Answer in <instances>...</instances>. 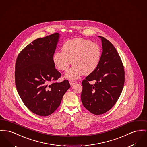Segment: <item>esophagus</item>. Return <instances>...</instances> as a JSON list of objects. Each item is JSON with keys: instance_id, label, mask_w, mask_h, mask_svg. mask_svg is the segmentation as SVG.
Returning a JSON list of instances; mask_svg holds the SVG:
<instances>
[{"instance_id": "1", "label": "esophagus", "mask_w": 147, "mask_h": 147, "mask_svg": "<svg viewBox=\"0 0 147 147\" xmlns=\"http://www.w3.org/2000/svg\"><path fill=\"white\" fill-rule=\"evenodd\" d=\"M77 82L76 81H73V80H70L69 81V83L70 84L71 86H73V85H74Z\"/></svg>"}]
</instances>
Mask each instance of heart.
Segmentation results:
<instances>
[{"mask_svg": "<svg viewBox=\"0 0 147 147\" xmlns=\"http://www.w3.org/2000/svg\"><path fill=\"white\" fill-rule=\"evenodd\" d=\"M101 49L98 44L90 40L76 38L64 43L62 51L55 52L53 61L61 71H67L71 63L73 66L65 74L71 80H76L83 74L88 75L98 67L101 57Z\"/></svg>", "mask_w": 147, "mask_h": 147, "instance_id": "heart-1", "label": "heart"}]
</instances>
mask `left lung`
I'll return each mask as SVG.
<instances>
[{
	"label": "left lung",
	"instance_id": "1",
	"mask_svg": "<svg viewBox=\"0 0 147 147\" xmlns=\"http://www.w3.org/2000/svg\"><path fill=\"white\" fill-rule=\"evenodd\" d=\"M103 52L95 70L82 81L81 100L90 112L99 115L109 111L121 95L124 84V69L114 45L101 36ZM94 80V85L89 81Z\"/></svg>",
	"mask_w": 147,
	"mask_h": 147
}]
</instances>
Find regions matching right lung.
I'll use <instances>...</instances> for the list:
<instances>
[{"label": "right lung", "mask_w": 147, "mask_h": 147, "mask_svg": "<svg viewBox=\"0 0 147 147\" xmlns=\"http://www.w3.org/2000/svg\"><path fill=\"white\" fill-rule=\"evenodd\" d=\"M59 35L56 33L35 39L20 52L16 61L18 93L26 107L40 116L54 112L70 87L68 80L54 82L61 77L53 61Z\"/></svg>", "instance_id": "obj_1"}]
</instances>
